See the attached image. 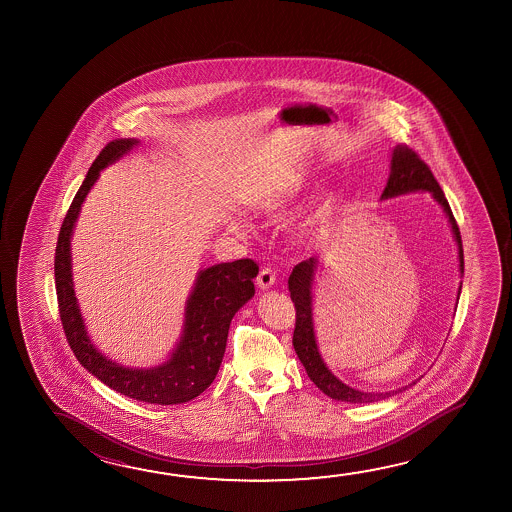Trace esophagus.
<instances>
[{
    "mask_svg": "<svg viewBox=\"0 0 512 512\" xmlns=\"http://www.w3.org/2000/svg\"><path fill=\"white\" fill-rule=\"evenodd\" d=\"M275 280H277V275H275L273 269L262 268L259 271V277H257V285L262 291H266L271 285L275 284Z\"/></svg>",
    "mask_w": 512,
    "mask_h": 512,
    "instance_id": "34e87169",
    "label": "esophagus"
}]
</instances>
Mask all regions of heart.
I'll use <instances>...</instances> for the list:
<instances>
[{
    "label": "heart",
    "mask_w": 512,
    "mask_h": 512,
    "mask_svg": "<svg viewBox=\"0 0 512 512\" xmlns=\"http://www.w3.org/2000/svg\"><path fill=\"white\" fill-rule=\"evenodd\" d=\"M296 191H298V187L293 189V191H287V193L278 194V196L268 198V200H264V202L260 203V207H262L264 212L271 214V216H280V214L285 212V209H287V207H289V205L294 202ZM325 216H327L325 209L318 210L314 216H310V218L305 221L303 228H305L307 232H319L321 227H323Z\"/></svg>",
    "instance_id": "heart-1"
}]
</instances>
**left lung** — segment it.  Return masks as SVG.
I'll return each mask as SVG.
<instances>
[{
  "label": "left lung",
  "mask_w": 512,
  "mask_h": 512,
  "mask_svg": "<svg viewBox=\"0 0 512 512\" xmlns=\"http://www.w3.org/2000/svg\"><path fill=\"white\" fill-rule=\"evenodd\" d=\"M414 191H428L434 196V200L443 207L444 214L448 216V221L452 225L455 243L459 248V269H461V273H464L461 232L457 227V221L453 218L448 200L444 198L443 189L437 184V180L427 164L419 159L418 153L412 151L405 144H398L393 150L391 173L387 178L382 200L394 198L400 194L414 193ZM318 264L319 260L316 257L296 264L291 277H289V282H287L291 300L296 309V325H294L293 334L294 352L302 361L303 368L307 371L310 380L318 386L319 391H323L327 396L339 400V402H378V400L389 398L391 394L402 391V389H398V391H389V393H364L359 389H353L341 382L321 359L318 344H316V334H314V321H312V284H314V275L318 271ZM459 294H461V287H459ZM412 384H416V382H412Z\"/></svg>",
  "instance_id": "8db88e82"
}]
</instances>
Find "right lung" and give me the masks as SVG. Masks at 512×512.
Here are the masks:
<instances>
[{
    "instance_id": "1",
    "label": "right lung",
    "mask_w": 512,
    "mask_h": 512,
    "mask_svg": "<svg viewBox=\"0 0 512 512\" xmlns=\"http://www.w3.org/2000/svg\"><path fill=\"white\" fill-rule=\"evenodd\" d=\"M137 139L110 141L87 171L60 227L55 250V285L60 321L76 359L105 386L134 400L157 405L189 402L214 382L227 348L228 328L235 312L255 294L259 266L252 259L223 262L198 273L185 307L184 334L169 361L155 368L119 366L101 355L87 336L76 302L71 273V235L85 196L100 171L137 146Z\"/></svg>"
}]
</instances>
